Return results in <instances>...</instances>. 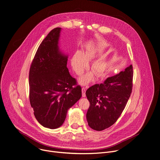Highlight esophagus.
<instances>
[{
  "label": "esophagus",
  "instance_id": "esophagus-1",
  "mask_svg": "<svg viewBox=\"0 0 160 160\" xmlns=\"http://www.w3.org/2000/svg\"><path fill=\"white\" fill-rule=\"evenodd\" d=\"M85 91H86V88L82 87V97L83 98L85 97Z\"/></svg>",
  "mask_w": 160,
  "mask_h": 160
}]
</instances>
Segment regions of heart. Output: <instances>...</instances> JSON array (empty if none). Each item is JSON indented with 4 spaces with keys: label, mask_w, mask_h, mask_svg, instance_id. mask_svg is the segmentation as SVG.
Here are the masks:
<instances>
[{
    "label": "heart",
    "mask_w": 160,
    "mask_h": 160,
    "mask_svg": "<svg viewBox=\"0 0 160 160\" xmlns=\"http://www.w3.org/2000/svg\"><path fill=\"white\" fill-rule=\"evenodd\" d=\"M102 47L91 48L90 49L83 52L77 51L73 55L71 59V64L74 72L78 75H82L88 66V62L94 59L99 52L102 51ZM91 70H93L98 77H101L106 70V62L104 60L99 59L94 61L91 64ZM94 79V75L87 73L80 77L78 80L79 83L82 85H85L92 82Z\"/></svg>",
    "instance_id": "heart-1"
}]
</instances>
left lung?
<instances>
[{
	"label": "left lung",
	"mask_w": 160,
	"mask_h": 160,
	"mask_svg": "<svg viewBox=\"0 0 160 160\" xmlns=\"http://www.w3.org/2000/svg\"><path fill=\"white\" fill-rule=\"evenodd\" d=\"M132 79L133 68L130 65L102 83L87 90L85 94L90 106L86 117L91 128L101 131L117 122L132 93Z\"/></svg>",
	"instance_id": "1"
}]
</instances>
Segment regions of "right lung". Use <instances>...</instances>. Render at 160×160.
<instances>
[{
  "label": "right lung",
  "instance_id": "1",
  "mask_svg": "<svg viewBox=\"0 0 160 160\" xmlns=\"http://www.w3.org/2000/svg\"><path fill=\"white\" fill-rule=\"evenodd\" d=\"M61 30H52L42 42L29 73L34 115L40 124L51 129L62 125L68 110L82 97V88L67 68L68 56L59 48Z\"/></svg>",
  "mask_w": 160,
  "mask_h": 160
}]
</instances>
